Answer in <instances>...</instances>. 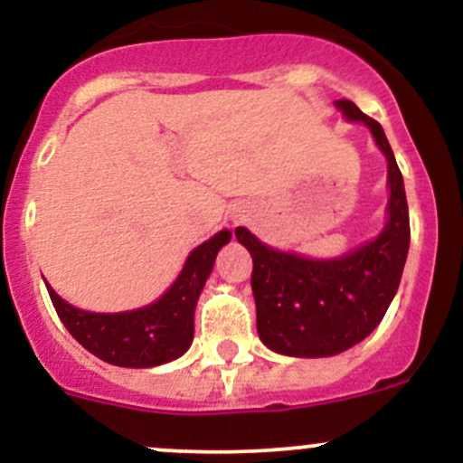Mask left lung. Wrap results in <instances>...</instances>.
I'll use <instances>...</instances> for the list:
<instances>
[{"mask_svg": "<svg viewBox=\"0 0 463 463\" xmlns=\"http://www.w3.org/2000/svg\"><path fill=\"white\" fill-rule=\"evenodd\" d=\"M347 120L365 123L387 158V223L376 240L335 260H309L261 244L246 228L235 237L253 258L255 307L261 343L284 356H335L365 340L396 296L410 249L403 176L385 132L352 100H335Z\"/></svg>", "mask_w": 463, "mask_h": 463, "instance_id": "8db88e82", "label": "left lung"}]
</instances>
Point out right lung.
<instances>
[{
	"label": "right lung",
	"mask_w": 463,
	"mask_h": 463,
	"mask_svg": "<svg viewBox=\"0 0 463 463\" xmlns=\"http://www.w3.org/2000/svg\"><path fill=\"white\" fill-rule=\"evenodd\" d=\"M231 241L222 231L193 250L170 288L152 305L123 314L76 309L49 288L51 302L69 334L100 361L118 367H156L184 356L194 338V307L219 249Z\"/></svg>",
	"instance_id": "1"
}]
</instances>
